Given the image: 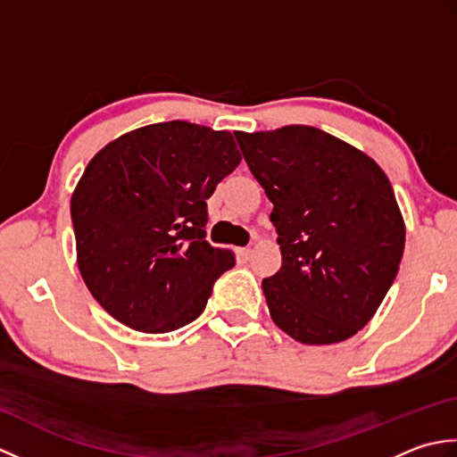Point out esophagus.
Instances as JSON below:
<instances>
[{"label":"esophagus","mask_w":457,"mask_h":457,"mask_svg":"<svg viewBox=\"0 0 457 457\" xmlns=\"http://www.w3.org/2000/svg\"><path fill=\"white\" fill-rule=\"evenodd\" d=\"M239 255H241V259H244V261H249V259H251V255H253V249H251V247L239 249Z\"/></svg>","instance_id":"34e87169"}]
</instances>
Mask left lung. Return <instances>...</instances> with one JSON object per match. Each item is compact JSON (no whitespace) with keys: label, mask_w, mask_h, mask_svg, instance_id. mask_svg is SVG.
Here are the masks:
<instances>
[{"label":"left lung","mask_w":457,"mask_h":457,"mask_svg":"<svg viewBox=\"0 0 457 457\" xmlns=\"http://www.w3.org/2000/svg\"><path fill=\"white\" fill-rule=\"evenodd\" d=\"M236 139L273 202L283 265L263 278L270 318L300 344L352 337L403 259L404 223L389 179L365 153L308 125Z\"/></svg>","instance_id":"8db88e82"}]
</instances>
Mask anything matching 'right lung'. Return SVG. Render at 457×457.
I'll return each instance as SVG.
<instances>
[{
    "mask_svg": "<svg viewBox=\"0 0 457 457\" xmlns=\"http://www.w3.org/2000/svg\"><path fill=\"white\" fill-rule=\"evenodd\" d=\"M239 161L229 131L188 121L147 125L96 154L71 213L79 269L105 312L145 334L204 312L236 265L234 251L208 244L206 200Z\"/></svg>",
    "mask_w": 457,
    "mask_h": 457,
    "instance_id": "right-lung-1",
    "label": "right lung"
}]
</instances>
